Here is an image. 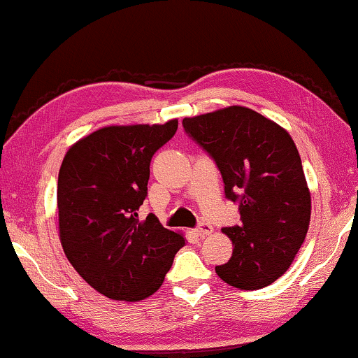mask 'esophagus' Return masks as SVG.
<instances>
[{"label":"esophagus","mask_w":358,"mask_h":358,"mask_svg":"<svg viewBox=\"0 0 358 358\" xmlns=\"http://www.w3.org/2000/svg\"><path fill=\"white\" fill-rule=\"evenodd\" d=\"M212 231H213V228H212V225L210 223H207V222H202L199 227L196 228V234H199V236H209V234H212Z\"/></svg>","instance_id":"34e87169"}]
</instances>
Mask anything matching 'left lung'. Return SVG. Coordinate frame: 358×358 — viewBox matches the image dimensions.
Here are the masks:
<instances>
[{"label": "left lung", "mask_w": 358, "mask_h": 358, "mask_svg": "<svg viewBox=\"0 0 358 358\" xmlns=\"http://www.w3.org/2000/svg\"><path fill=\"white\" fill-rule=\"evenodd\" d=\"M183 127L220 170L225 196L239 201L241 225L223 228L233 254L215 266L238 289H260L285 275L312 213L310 189L289 133L244 106L185 117Z\"/></svg>", "instance_id": "obj_1"}]
</instances>
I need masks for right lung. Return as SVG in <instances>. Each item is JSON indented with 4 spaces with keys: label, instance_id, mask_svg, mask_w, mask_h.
<instances>
[{
    "label": "right lung",
    "instance_id": "obj_1",
    "mask_svg": "<svg viewBox=\"0 0 358 358\" xmlns=\"http://www.w3.org/2000/svg\"><path fill=\"white\" fill-rule=\"evenodd\" d=\"M178 120L109 125L67 149L57 178V227L64 254L78 275L114 301L138 302L164 282L183 233L156 215L140 220L154 152Z\"/></svg>",
    "mask_w": 358,
    "mask_h": 358
}]
</instances>
